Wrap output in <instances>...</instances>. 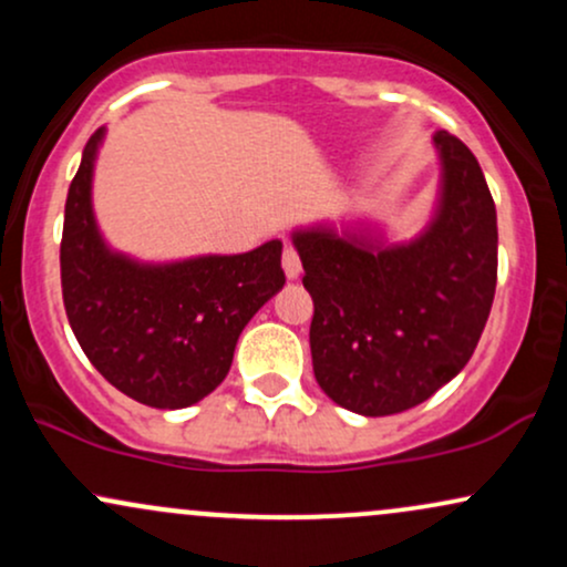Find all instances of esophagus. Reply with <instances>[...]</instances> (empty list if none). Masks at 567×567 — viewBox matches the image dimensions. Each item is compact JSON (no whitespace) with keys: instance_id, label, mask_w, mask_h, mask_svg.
I'll list each match as a JSON object with an SVG mask.
<instances>
[{"instance_id":"obj_1","label":"esophagus","mask_w":567,"mask_h":567,"mask_svg":"<svg viewBox=\"0 0 567 567\" xmlns=\"http://www.w3.org/2000/svg\"><path fill=\"white\" fill-rule=\"evenodd\" d=\"M282 269L288 279H296L301 275V256H298V250L292 245H285L282 250Z\"/></svg>"}]
</instances>
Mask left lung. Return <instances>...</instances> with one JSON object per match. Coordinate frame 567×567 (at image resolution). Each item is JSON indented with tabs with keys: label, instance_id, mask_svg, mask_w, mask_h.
I'll list each match as a JSON object with an SVG mask.
<instances>
[{
	"label": "left lung",
	"instance_id": "1",
	"mask_svg": "<svg viewBox=\"0 0 567 567\" xmlns=\"http://www.w3.org/2000/svg\"><path fill=\"white\" fill-rule=\"evenodd\" d=\"M437 216L408 245L373 247L330 229L292 234L315 301V379L341 408L394 415L429 400L470 362L498 275L496 205L480 162L447 130Z\"/></svg>",
	"mask_w": 567,
	"mask_h": 567
}]
</instances>
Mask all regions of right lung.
<instances>
[{
    "instance_id": "right-lung-1",
    "label": "right lung",
    "mask_w": 567,
    "mask_h": 567,
    "mask_svg": "<svg viewBox=\"0 0 567 567\" xmlns=\"http://www.w3.org/2000/svg\"><path fill=\"white\" fill-rule=\"evenodd\" d=\"M101 138L103 127L84 146L63 216L69 324L93 368L122 394L148 408H188L226 379L243 328L282 290V243L165 266L112 252L90 205Z\"/></svg>"
}]
</instances>
